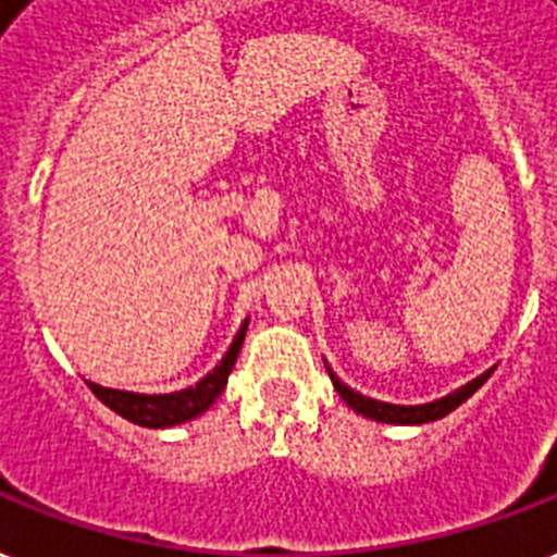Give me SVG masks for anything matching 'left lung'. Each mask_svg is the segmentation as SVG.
<instances>
[{"label":"left lung","mask_w":557,"mask_h":557,"mask_svg":"<svg viewBox=\"0 0 557 557\" xmlns=\"http://www.w3.org/2000/svg\"><path fill=\"white\" fill-rule=\"evenodd\" d=\"M491 372L480 374L476 381L465 383L462 389L450 392L447 398L433 400V404H421V407H395V404H383V400L363 398L360 392L348 389L346 383L339 381L337 374L331 372V381H334V389L339 392V398L346 400L348 407L360 412V416L372 418V421H383V424H426V421H435V418H444L447 412H454L462 400H468L473 392L480 389L482 383L488 381Z\"/></svg>","instance_id":"obj_1"}]
</instances>
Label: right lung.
I'll list each match as a JSON object with an SVG mask.
<instances>
[{"label": "right lung", "instance_id": "add662e5", "mask_svg": "<svg viewBox=\"0 0 557 557\" xmlns=\"http://www.w3.org/2000/svg\"><path fill=\"white\" fill-rule=\"evenodd\" d=\"M247 325L249 322L240 325L238 337L230 346L226 357L200 383H194L188 389L171 392V395H139V392L107 389V386H98V383H89V389L95 392V398L101 400V404H107L113 412H119V416L139 426H174L183 424V421H191L200 412H206L218 400L220 392L226 389L232 366H235L240 346H244Z\"/></svg>", "mask_w": 557, "mask_h": 557}]
</instances>
